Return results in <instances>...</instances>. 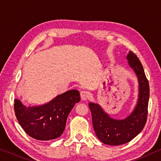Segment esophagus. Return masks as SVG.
<instances>
[{"label": "esophagus", "mask_w": 161, "mask_h": 161, "mask_svg": "<svg viewBox=\"0 0 161 161\" xmlns=\"http://www.w3.org/2000/svg\"><path fill=\"white\" fill-rule=\"evenodd\" d=\"M90 93H88L87 91H83L80 93V96H81V98H82V100H87V98H89L90 97Z\"/></svg>", "instance_id": "esophagus-1"}]
</instances>
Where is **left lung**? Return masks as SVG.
Instances as JSON below:
<instances>
[{
    "instance_id": "left-lung-1",
    "label": "left lung",
    "mask_w": 161,
    "mask_h": 161,
    "mask_svg": "<svg viewBox=\"0 0 161 161\" xmlns=\"http://www.w3.org/2000/svg\"><path fill=\"white\" fill-rule=\"evenodd\" d=\"M127 59L138 76L139 96L137 105L131 114L124 120H115L109 116L97 104L89 103L94 131L98 138L108 145H121L130 142L144 127L147 119L149 98V81L138 57L130 51Z\"/></svg>"
}]
</instances>
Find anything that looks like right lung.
<instances>
[{
  "instance_id": "right-lung-1",
  "label": "right lung",
  "mask_w": 161,
  "mask_h": 161,
  "mask_svg": "<svg viewBox=\"0 0 161 161\" xmlns=\"http://www.w3.org/2000/svg\"><path fill=\"white\" fill-rule=\"evenodd\" d=\"M78 91L70 90L37 107H27L14 99V113L20 125L30 137L38 141L53 140L63 134L68 115L80 101Z\"/></svg>"
}]
</instances>
